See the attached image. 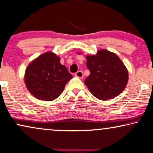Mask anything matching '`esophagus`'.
<instances>
[{
	"label": "esophagus",
	"mask_w": 153,
	"mask_h": 153,
	"mask_svg": "<svg viewBox=\"0 0 153 153\" xmlns=\"http://www.w3.org/2000/svg\"><path fill=\"white\" fill-rule=\"evenodd\" d=\"M75 76L78 77L79 79H82L83 77H84V73L81 72V71H78V72L75 74Z\"/></svg>",
	"instance_id": "obj_1"
}]
</instances>
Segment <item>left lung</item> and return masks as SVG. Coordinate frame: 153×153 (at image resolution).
I'll return each mask as SVG.
<instances>
[{"instance_id":"obj_1","label":"left lung","mask_w":153,"mask_h":153,"mask_svg":"<svg viewBox=\"0 0 153 153\" xmlns=\"http://www.w3.org/2000/svg\"><path fill=\"white\" fill-rule=\"evenodd\" d=\"M86 58L90 75L84 83L96 98L100 100L112 99L124 90L128 72L115 53L102 49L97 51L96 55H86Z\"/></svg>"}]
</instances>
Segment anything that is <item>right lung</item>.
Wrapping results in <instances>:
<instances>
[{
	"mask_svg": "<svg viewBox=\"0 0 153 153\" xmlns=\"http://www.w3.org/2000/svg\"><path fill=\"white\" fill-rule=\"evenodd\" d=\"M60 57L53 52L43 53L29 63L24 80L28 91L38 100L51 101L62 94L67 83L72 79Z\"/></svg>",
	"mask_w": 153,
	"mask_h": 153,
	"instance_id": "add662e5",
	"label": "right lung"
}]
</instances>
